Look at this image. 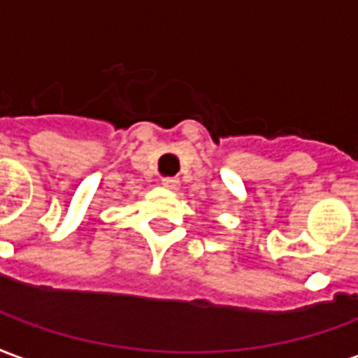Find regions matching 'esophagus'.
Here are the masks:
<instances>
[{
	"label": "esophagus",
	"mask_w": 358,
	"mask_h": 358,
	"mask_svg": "<svg viewBox=\"0 0 358 358\" xmlns=\"http://www.w3.org/2000/svg\"><path fill=\"white\" fill-rule=\"evenodd\" d=\"M162 185L169 190H177L179 189V179H177V177H164V179H162Z\"/></svg>",
	"instance_id": "1"
}]
</instances>
